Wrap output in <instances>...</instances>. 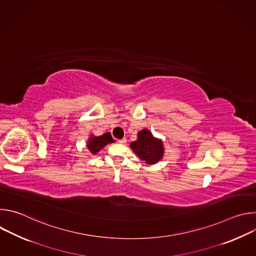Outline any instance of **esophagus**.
Returning <instances> with one entry per match:
<instances>
[{"instance_id":"esophagus-1","label":"esophagus","mask_w":256,"mask_h":256,"mask_svg":"<svg viewBox=\"0 0 256 256\" xmlns=\"http://www.w3.org/2000/svg\"><path fill=\"white\" fill-rule=\"evenodd\" d=\"M118 142H120V144H126V138H122V140H118Z\"/></svg>"}]
</instances>
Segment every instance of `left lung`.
Here are the masks:
<instances>
[{
	"instance_id": "1",
	"label": "left lung",
	"mask_w": 256,
	"mask_h": 256,
	"mask_svg": "<svg viewBox=\"0 0 256 256\" xmlns=\"http://www.w3.org/2000/svg\"><path fill=\"white\" fill-rule=\"evenodd\" d=\"M130 147L142 161H144L148 165L156 164L162 159L164 154L162 140L154 138L152 132L147 128L138 132V140L132 142Z\"/></svg>"
}]
</instances>
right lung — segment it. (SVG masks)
I'll list each match as a JSON object with an SVG mask.
<instances>
[{
    "instance_id": "add662e5",
    "label": "right lung",
    "mask_w": 256,
    "mask_h": 256,
    "mask_svg": "<svg viewBox=\"0 0 256 256\" xmlns=\"http://www.w3.org/2000/svg\"><path fill=\"white\" fill-rule=\"evenodd\" d=\"M114 140L112 138V134L109 132L103 134L100 136H91L87 142V148L90 151L91 154L95 155L97 154L101 149H103L107 144L114 142Z\"/></svg>"
}]
</instances>
